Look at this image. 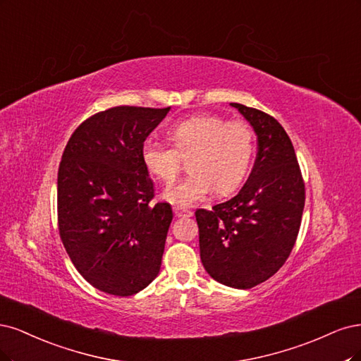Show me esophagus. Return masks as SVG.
<instances>
[{"mask_svg":"<svg viewBox=\"0 0 361 361\" xmlns=\"http://www.w3.org/2000/svg\"><path fill=\"white\" fill-rule=\"evenodd\" d=\"M173 213H176L177 217H192L193 212L185 210L183 207H173Z\"/></svg>","mask_w":361,"mask_h":361,"instance_id":"1","label":"esophagus"}]
</instances>
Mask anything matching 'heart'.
Masks as SVG:
<instances>
[{
	"instance_id": "b5f03b06",
	"label": "heart",
	"mask_w": 361,
	"mask_h": 361,
	"mask_svg": "<svg viewBox=\"0 0 361 361\" xmlns=\"http://www.w3.org/2000/svg\"><path fill=\"white\" fill-rule=\"evenodd\" d=\"M173 148L147 139L141 147L145 169L159 181L171 184L189 159V176L166 189L165 197L189 207L217 195L235 192L246 178L255 153V133L243 120L226 121L220 115H193L169 129Z\"/></svg>"
}]
</instances>
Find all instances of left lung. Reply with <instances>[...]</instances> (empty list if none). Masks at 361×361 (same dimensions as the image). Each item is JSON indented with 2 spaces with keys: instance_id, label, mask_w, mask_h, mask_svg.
<instances>
[{
  "instance_id": "left-lung-1",
  "label": "left lung",
  "mask_w": 361,
  "mask_h": 361,
  "mask_svg": "<svg viewBox=\"0 0 361 361\" xmlns=\"http://www.w3.org/2000/svg\"><path fill=\"white\" fill-rule=\"evenodd\" d=\"M253 127L258 153L241 190L196 210L201 261L214 281L249 289L270 279L293 250L305 208V181L285 129L271 115L231 103Z\"/></svg>"
}]
</instances>
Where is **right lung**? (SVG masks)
Instances as JSON below:
<instances>
[{"label": "right lung", "instance_id": "add662e5", "mask_svg": "<svg viewBox=\"0 0 361 361\" xmlns=\"http://www.w3.org/2000/svg\"><path fill=\"white\" fill-rule=\"evenodd\" d=\"M171 108L115 106L87 118L58 169V229L79 274L103 293L133 295L160 271L172 222L141 159Z\"/></svg>", "mask_w": 361, "mask_h": 361}]
</instances>
